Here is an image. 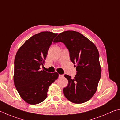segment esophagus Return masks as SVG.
Masks as SVG:
<instances>
[{"mask_svg": "<svg viewBox=\"0 0 120 120\" xmlns=\"http://www.w3.org/2000/svg\"><path fill=\"white\" fill-rule=\"evenodd\" d=\"M64 75H59V78H61L62 77H64Z\"/></svg>", "mask_w": 120, "mask_h": 120, "instance_id": "34e87169", "label": "esophagus"}]
</instances>
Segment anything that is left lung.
I'll list each match as a JSON object with an SVG mask.
<instances>
[{
  "label": "left lung",
  "mask_w": 120,
  "mask_h": 120,
  "mask_svg": "<svg viewBox=\"0 0 120 120\" xmlns=\"http://www.w3.org/2000/svg\"><path fill=\"white\" fill-rule=\"evenodd\" d=\"M66 45L70 58L76 67L75 77L65 75L68 85L63 89L64 96L72 103L88 101L96 92L101 75L99 53L97 47L83 34L75 31L60 33L53 41Z\"/></svg>",
  "instance_id": "obj_1"
}]
</instances>
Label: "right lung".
Instances as JSON below:
<instances>
[{
	"label": "right lung",
	"instance_id": "add662e5",
	"mask_svg": "<svg viewBox=\"0 0 120 120\" xmlns=\"http://www.w3.org/2000/svg\"><path fill=\"white\" fill-rule=\"evenodd\" d=\"M58 34L43 31L30 37L19 48L15 59L14 81L21 98L27 103L37 104L47 97L49 87L59 74L41 70L48 51Z\"/></svg>",
	"mask_w": 120,
	"mask_h": 120
}]
</instances>
